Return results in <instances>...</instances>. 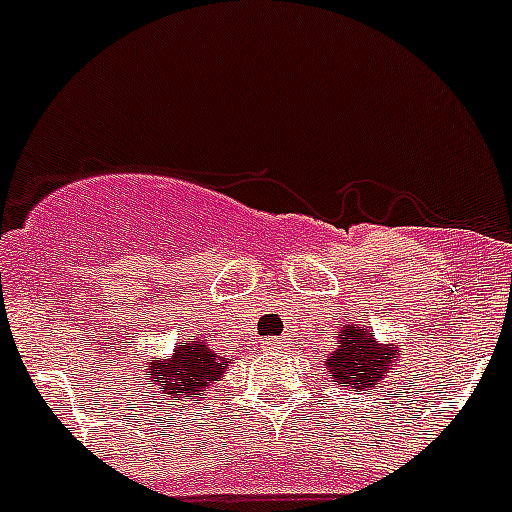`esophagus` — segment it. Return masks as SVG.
<instances>
[{
    "instance_id": "34e87169",
    "label": "esophagus",
    "mask_w": 512,
    "mask_h": 512,
    "mask_svg": "<svg viewBox=\"0 0 512 512\" xmlns=\"http://www.w3.org/2000/svg\"><path fill=\"white\" fill-rule=\"evenodd\" d=\"M261 343H264V348H269V351H271V348H274V351H277V348H282V346H284L282 338H264V341H261Z\"/></svg>"
}]
</instances>
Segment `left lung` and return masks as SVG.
Listing matches in <instances>:
<instances>
[{
  "mask_svg": "<svg viewBox=\"0 0 512 512\" xmlns=\"http://www.w3.org/2000/svg\"><path fill=\"white\" fill-rule=\"evenodd\" d=\"M400 364V348L395 343H379L366 325H343L338 348L325 359L328 379L356 395H372L384 377Z\"/></svg>",
  "mask_w": 512,
  "mask_h": 512,
  "instance_id": "obj_1",
  "label": "left lung"
}]
</instances>
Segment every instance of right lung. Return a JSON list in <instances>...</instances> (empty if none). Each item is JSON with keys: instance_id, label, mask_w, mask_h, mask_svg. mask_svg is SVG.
Masks as SVG:
<instances>
[{"instance_id": "right-lung-1", "label": "right lung", "mask_w": 512, "mask_h": 512, "mask_svg": "<svg viewBox=\"0 0 512 512\" xmlns=\"http://www.w3.org/2000/svg\"><path fill=\"white\" fill-rule=\"evenodd\" d=\"M233 359H225L217 351H212L207 338L189 336L184 343L174 346V354L164 359H148L146 364H138L143 374H148L151 387L158 390L166 400L184 402L202 397L220 382Z\"/></svg>"}]
</instances>
